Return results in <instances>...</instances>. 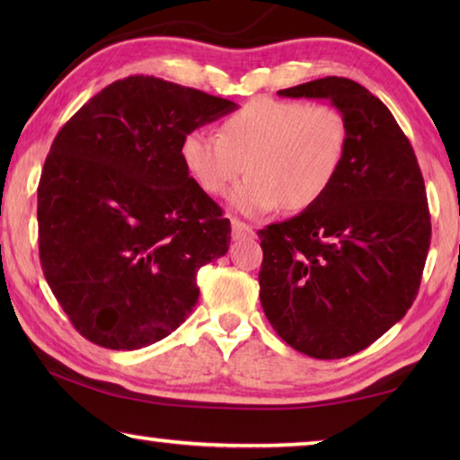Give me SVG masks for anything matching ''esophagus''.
<instances>
[{
  "label": "esophagus",
  "instance_id": "esophagus-1",
  "mask_svg": "<svg viewBox=\"0 0 460 460\" xmlns=\"http://www.w3.org/2000/svg\"><path fill=\"white\" fill-rule=\"evenodd\" d=\"M231 229H233V239H247L255 235L252 225H247L239 219H231Z\"/></svg>",
  "mask_w": 460,
  "mask_h": 460
}]
</instances>
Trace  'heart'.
I'll list each match as a JSON object with an SVG mask.
<instances>
[{
    "label": "heart",
    "mask_w": 460,
    "mask_h": 460,
    "mask_svg": "<svg viewBox=\"0 0 460 460\" xmlns=\"http://www.w3.org/2000/svg\"><path fill=\"white\" fill-rule=\"evenodd\" d=\"M349 146L339 109L298 99L255 97L219 123V136L192 129L181 154L186 170L211 197H225L237 178L231 205L247 217L284 207L305 211L337 181Z\"/></svg>",
    "instance_id": "obj_1"
}]
</instances>
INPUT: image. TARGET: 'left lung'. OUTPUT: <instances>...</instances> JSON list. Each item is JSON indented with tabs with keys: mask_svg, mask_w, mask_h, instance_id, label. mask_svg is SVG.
<instances>
[{
	"mask_svg": "<svg viewBox=\"0 0 460 460\" xmlns=\"http://www.w3.org/2000/svg\"><path fill=\"white\" fill-rule=\"evenodd\" d=\"M329 99L349 146L329 192L258 231L260 300L296 351L342 359L367 349L416 300L430 247V211L414 147L389 109L359 83L324 76L278 91Z\"/></svg>",
	"mask_w": 460,
	"mask_h": 460,
	"instance_id": "left-lung-1",
	"label": "left lung"
}]
</instances>
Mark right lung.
<instances>
[{
  "label": "right lung",
  "mask_w": 460,
  "mask_h": 460,
  "mask_svg": "<svg viewBox=\"0 0 460 460\" xmlns=\"http://www.w3.org/2000/svg\"><path fill=\"white\" fill-rule=\"evenodd\" d=\"M235 109L134 75L60 128L38 184V245L46 282L84 339L134 351L192 313L199 270L227 253L231 223L189 176L181 146Z\"/></svg>",
  "instance_id": "right-lung-1"
}]
</instances>
